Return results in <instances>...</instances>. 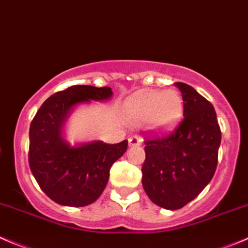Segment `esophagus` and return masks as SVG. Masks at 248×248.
Segmentation results:
<instances>
[{
    "instance_id": "esophagus-1",
    "label": "esophagus",
    "mask_w": 248,
    "mask_h": 248,
    "mask_svg": "<svg viewBox=\"0 0 248 248\" xmlns=\"http://www.w3.org/2000/svg\"><path fill=\"white\" fill-rule=\"evenodd\" d=\"M128 143L131 146H139L141 145V143H143V138L139 136H132L129 137Z\"/></svg>"
}]
</instances>
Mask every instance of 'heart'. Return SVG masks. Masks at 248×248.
<instances>
[{"label":"heart","mask_w":248,"mask_h":248,"mask_svg":"<svg viewBox=\"0 0 248 248\" xmlns=\"http://www.w3.org/2000/svg\"><path fill=\"white\" fill-rule=\"evenodd\" d=\"M124 116L132 124H148L155 133L172 131L183 116V98L175 90L145 91L124 104Z\"/></svg>","instance_id":"heart-1"}]
</instances>
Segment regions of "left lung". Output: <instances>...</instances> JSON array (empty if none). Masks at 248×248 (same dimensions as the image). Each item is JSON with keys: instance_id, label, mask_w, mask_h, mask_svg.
<instances>
[{"instance_id": "1", "label": "left lung", "mask_w": 248, "mask_h": 248, "mask_svg": "<svg viewBox=\"0 0 248 248\" xmlns=\"http://www.w3.org/2000/svg\"><path fill=\"white\" fill-rule=\"evenodd\" d=\"M184 119L166 137L146 139L141 183L146 195L166 210H179L211 182L218 162L219 124L213 105L191 86L175 83Z\"/></svg>"}]
</instances>
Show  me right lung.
Instances as JSON below:
<instances>
[{
	"instance_id": "1",
	"label": "right lung",
	"mask_w": 248,
	"mask_h": 248,
	"mask_svg": "<svg viewBox=\"0 0 248 248\" xmlns=\"http://www.w3.org/2000/svg\"><path fill=\"white\" fill-rule=\"evenodd\" d=\"M110 87L71 86L48 98L30 124L29 165L43 193L54 202L83 207L94 202L108 184L110 168L127 150L128 141L91 140L71 145L65 124L82 104L111 99Z\"/></svg>"
}]
</instances>
